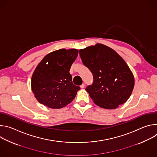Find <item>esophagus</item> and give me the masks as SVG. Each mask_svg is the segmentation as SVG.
<instances>
[{
    "label": "esophagus",
    "instance_id": "esophagus-1",
    "mask_svg": "<svg viewBox=\"0 0 157 157\" xmlns=\"http://www.w3.org/2000/svg\"><path fill=\"white\" fill-rule=\"evenodd\" d=\"M80 87H81V88L83 89V88H84V87H85V84H81V85L80 86Z\"/></svg>",
    "mask_w": 157,
    "mask_h": 157
}]
</instances>
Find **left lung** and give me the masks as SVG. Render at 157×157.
I'll return each mask as SVG.
<instances>
[{
  "mask_svg": "<svg viewBox=\"0 0 157 157\" xmlns=\"http://www.w3.org/2000/svg\"><path fill=\"white\" fill-rule=\"evenodd\" d=\"M83 64L91 71L93 82L86 90L98 106L116 109L125 102L134 86V78L128 66L114 50L96 44L79 50Z\"/></svg>",
  "mask_w": 157,
  "mask_h": 157,
  "instance_id": "8db88e82",
  "label": "left lung"
}]
</instances>
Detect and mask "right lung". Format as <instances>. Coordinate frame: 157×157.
<instances>
[{
  "label": "right lung",
  "mask_w": 157,
  "mask_h": 157,
  "mask_svg": "<svg viewBox=\"0 0 157 157\" xmlns=\"http://www.w3.org/2000/svg\"><path fill=\"white\" fill-rule=\"evenodd\" d=\"M78 54L76 49H60L48 54L38 64L31 85L40 103L60 109L73 101L80 87L73 83L70 70Z\"/></svg>",
  "instance_id": "obj_1"
}]
</instances>
